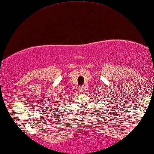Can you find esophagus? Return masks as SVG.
<instances>
[{
    "mask_svg": "<svg viewBox=\"0 0 154 154\" xmlns=\"http://www.w3.org/2000/svg\"><path fill=\"white\" fill-rule=\"evenodd\" d=\"M84 89H85V88H84V87L83 86H81V87H80V88H79V91H80V92H84Z\"/></svg>",
    "mask_w": 154,
    "mask_h": 154,
    "instance_id": "obj_1",
    "label": "esophagus"
}]
</instances>
